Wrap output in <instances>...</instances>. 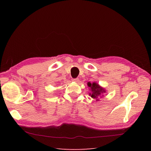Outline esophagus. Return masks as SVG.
<instances>
[{"label": "esophagus", "instance_id": "34e87169", "mask_svg": "<svg viewBox=\"0 0 151 151\" xmlns=\"http://www.w3.org/2000/svg\"><path fill=\"white\" fill-rule=\"evenodd\" d=\"M72 81L73 82H75V83H78V82L79 81V78H76V79H72Z\"/></svg>", "mask_w": 151, "mask_h": 151}]
</instances>
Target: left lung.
I'll return each mask as SVG.
<instances>
[{
	"instance_id": "8db88e82",
	"label": "left lung",
	"mask_w": 151,
	"mask_h": 151,
	"mask_svg": "<svg viewBox=\"0 0 151 151\" xmlns=\"http://www.w3.org/2000/svg\"><path fill=\"white\" fill-rule=\"evenodd\" d=\"M88 86L90 88V91H91V93H89L91 97L93 99H96V101L99 100L98 98L103 97V94L106 92L104 88L100 86L98 83H95V82L93 83H91L90 82H89V83H88Z\"/></svg>"
}]
</instances>
